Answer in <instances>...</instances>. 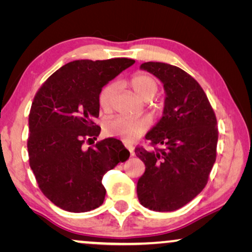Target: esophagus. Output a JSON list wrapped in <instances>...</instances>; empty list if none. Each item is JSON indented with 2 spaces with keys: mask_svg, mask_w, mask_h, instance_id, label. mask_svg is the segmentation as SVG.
I'll list each match as a JSON object with an SVG mask.
<instances>
[{
  "mask_svg": "<svg viewBox=\"0 0 252 252\" xmlns=\"http://www.w3.org/2000/svg\"><path fill=\"white\" fill-rule=\"evenodd\" d=\"M124 146H125L126 149H128V151L130 153V155H133V154H134V147L132 146V144L125 142V143H124Z\"/></svg>",
  "mask_w": 252,
  "mask_h": 252,
  "instance_id": "34e87169",
  "label": "esophagus"
}]
</instances>
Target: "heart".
<instances>
[{
    "label": "heart",
    "mask_w": 252,
    "mask_h": 252,
    "mask_svg": "<svg viewBox=\"0 0 252 252\" xmlns=\"http://www.w3.org/2000/svg\"><path fill=\"white\" fill-rule=\"evenodd\" d=\"M129 86L137 97L144 101L151 99L158 92V82L153 75L139 72L134 74L129 80ZM116 84H108L101 89L98 94V104L104 112L111 110L112 101L115 97ZM149 119L130 118L125 116H116L104 123V132L110 136H117L126 141H132L144 134L149 128Z\"/></svg>",
    "instance_id": "heart-1"
}]
</instances>
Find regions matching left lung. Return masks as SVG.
<instances>
[{"mask_svg": "<svg viewBox=\"0 0 252 252\" xmlns=\"http://www.w3.org/2000/svg\"><path fill=\"white\" fill-rule=\"evenodd\" d=\"M141 68L163 82L166 98L163 117L146 135L154 149L135 148L146 165L137 197L154 211H174L208 184L217 157L216 113L198 82L180 67L147 62Z\"/></svg>", "mask_w": 252, "mask_h": 252, "instance_id": "8db88e82", "label": "left lung"}]
</instances>
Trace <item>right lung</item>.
I'll return each mask as SVG.
<instances>
[{
	"label": "right lung",
	"mask_w": 252,
	"mask_h": 252,
	"mask_svg": "<svg viewBox=\"0 0 252 252\" xmlns=\"http://www.w3.org/2000/svg\"><path fill=\"white\" fill-rule=\"evenodd\" d=\"M135 63L129 58L73 61L50 75L34 96L29 116L30 166L43 195L58 208L87 212L102 205L103 175L129 151L117 139L98 141V94ZM91 144V143H89Z\"/></svg>",
	"instance_id": "1"
}]
</instances>
